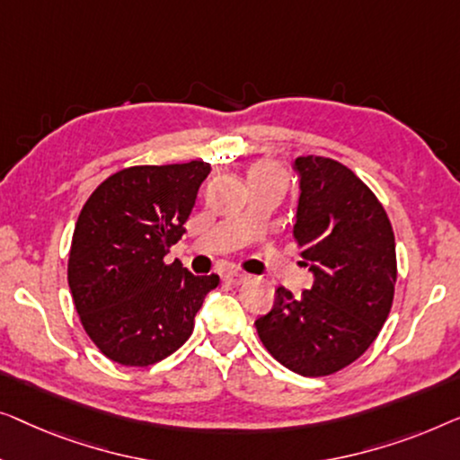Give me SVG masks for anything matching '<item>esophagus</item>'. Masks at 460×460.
Wrapping results in <instances>:
<instances>
[{
  "label": "esophagus",
  "mask_w": 460,
  "mask_h": 460,
  "mask_svg": "<svg viewBox=\"0 0 460 460\" xmlns=\"http://www.w3.org/2000/svg\"><path fill=\"white\" fill-rule=\"evenodd\" d=\"M248 279H250V275L239 273V270H227V273L223 275V281L231 283V286H242V283H245Z\"/></svg>",
  "instance_id": "esophagus-1"
}]
</instances>
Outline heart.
<instances>
[{"mask_svg":"<svg viewBox=\"0 0 460 460\" xmlns=\"http://www.w3.org/2000/svg\"><path fill=\"white\" fill-rule=\"evenodd\" d=\"M262 171H277V172H279V168H275V166H270V164H261L254 172H262Z\"/></svg>","mask_w":460,"mask_h":460,"instance_id":"1","label":"heart"}]
</instances>
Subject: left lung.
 Masks as SVG:
<instances>
[{
  "label": "left lung",
  "mask_w": 460,
  "mask_h": 460,
  "mask_svg": "<svg viewBox=\"0 0 460 460\" xmlns=\"http://www.w3.org/2000/svg\"><path fill=\"white\" fill-rule=\"evenodd\" d=\"M300 177L294 239L314 281L302 296L277 288L258 338L304 377H323L365 354L390 314L396 242L384 206L350 168L296 158Z\"/></svg>",
  "instance_id": "1"
}]
</instances>
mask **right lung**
Segmentation results:
<instances>
[{
    "mask_svg": "<svg viewBox=\"0 0 460 460\" xmlns=\"http://www.w3.org/2000/svg\"><path fill=\"white\" fill-rule=\"evenodd\" d=\"M210 164L131 166L108 177L83 206L68 256V288L103 357L147 367L190 340L218 275L164 262Z\"/></svg>",
    "mask_w": 460,
    "mask_h": 460,
    "instance_id": "right-lung-1",
    "label": "right lung"
}]
</instances>
